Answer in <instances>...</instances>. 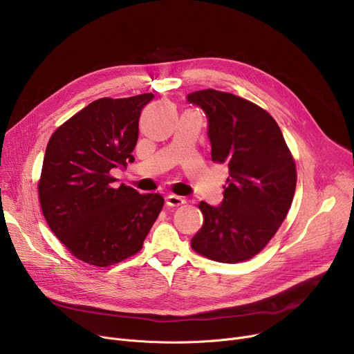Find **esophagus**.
I'll list each match as a JSON object with an SVG mask.
<instances>
[{
    "label": "esophagus",
    "instance_id": "esophagus-1",
    "mask_svg": "<svg viewBox=\"0 0 354 354\" xmlns=\"http://www.w3.org/2000/svg\"><path fill=\"white\" fill-rule=\"evenodd\" d=\"M166 201H167V205H170V207H180V205L185 204V200L183 197H180V196H176V194L167 196Z\"/></svg>",
    "mask_w": 354,
    "mask_h": 354
}]
</instances>
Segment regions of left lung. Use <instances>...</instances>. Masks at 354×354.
Listing matches in <instances>:
<instances>
[{
  "label": "left lung",
  "mask_w": 354,
  "mask_h": 354,
  "mask_svg": "<svg viewBox=\"0 0 354 354\" xmlns=\"http://www.w3.org/2000/svg\"><path fill=\"white\" fill-rule=\"evenodd\" d=\"M187 100L208 118L212 161L230 169L223 204H198L204 221L192 248L216 262L248 261L286 218L296 188L293 156L275 119L258 104L215 89Z\"/></svg>",
  "instance_id": "obj_1"
}]
</instances>
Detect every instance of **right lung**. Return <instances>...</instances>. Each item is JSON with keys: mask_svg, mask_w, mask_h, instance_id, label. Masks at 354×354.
Segmentation results:
<instances>
[{"mask_svg": "<svg viewBox=\"0 0 354 354\" xmlns=\"http://www.w3.org/2000/svg\"><path fill=\"white\" fill-rule=\"evenodd\" d=\"M154 97H102L61 124L46 146L39 204L45 220L77 259L111 266L138 254L165 205L139 194L111 171L133 162L143 107Z\"/></svg>", "mask_w": 354, "mask_h": 354, "instance_id": "right-lung-1", "label": "right lung"}]
</instances>
